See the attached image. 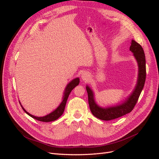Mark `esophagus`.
I'll return each mask as SVG.
<instances>
[{"label":"esophagus","instance_id":"obj_1","mask_svg":"<svg viewBox=\"0 0 159 159\" xmlns=\"http://www.w3.org/2000/svg\"><path fill=\"white\" fill-rule=\"evenodd\" d=\"M89 78V75L87 72H84L82 74H81V79L84 81H87Z\"/></svg>","mask_w":159,"mask_h":159}]
</instances>
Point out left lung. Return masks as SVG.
I'll list each match as a JSON object with an SVG mask.
<instances>
[{
  "label": "left lung",
  "instance_id": "1",
  "mask_svg": "<svg viewBox=\"0 0 159 159\" xmlns=\"http://www.w3.org/2000/svg\"><path fill=\"white\" fill-rule=\"evenodd\" d=\"M130 46V50L133 53L139 65V78L137 84L133 93L123 104L115 107L109 108H102L98 106L93 99V93L91 89L87 86L88 95V102L91 113L97 118L103 120V121H110L121 117L130 112L135 106L139 99V96L143 89L146 80V60L145 56L142 46L135 42L132 40Z\"/></svg>",
  "mask_w": 159,
  "mask_h": 159
}]
</instances>
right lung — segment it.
Here are the masks:
<instances>
[{
	"instance_id": "right-lung-1",
	"label": "right lung",
	"mask_w": 159,
	"mask_h": 159,
	"mask_svg": "<svg viewBox=\"0 0 159 159\" xmlns=\"http://www.w3.org/2000/svg\"><path fill=\"white\" fill-rule=\"evenodd\" d=\"M79 83H80V79L79 78H75L74 80H72L70 83H69V84L67 85V87L65 89L64 96L63 98V100H62V102L58 106V107H57L55 111H54L52 112L51 113H50L48 115H46V116H44V117H35V116H34V115H32L30 113H28L23 107H22V109L28 115H30V116L32 117V118L35 119L36 120H38V121H42V122H50V121H55V120L58 119L61 116V115L63 114V113L64 111V109H65V107H66L67 100H68V96H69L70 92L71 91V90L75 87V86H77L79 84Z\"/></svg>"
}]
</instances>
